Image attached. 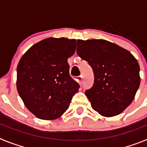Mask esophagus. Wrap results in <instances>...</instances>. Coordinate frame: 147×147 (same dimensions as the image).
I'll return each mask as SVG.
<instances>
[{
	"label": "esophagus",
	"mask_w": 147,
	"mask_h": 147,
	"mask_svg": "<svg viewBox=\"0 0 147 147\" xmlns=\"http://www.w3.org/2000/svg\"><path fill=\"white\" fill-rule=\"evenodd\" d=\"M82 79H83V76L82 75H80V76H78L77 77H76V81L78 82V83L79 84H80V85H82Z\"/></svg>",
	"instance_id": "obj_1"
}]
</instances>
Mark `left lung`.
I'll return each mask as SVG.
<instances>
[{
	"label": "left lung",
	"mask_w": 147,
	"mask_h": 147,
	"mask_svg": "<svg viewBox=\"0 0 147 147\" xmlns=\"http://www.w3.org/2000/svg\"><path fill=\"white\" fill-rule=\"evenodd\" d=\"M76 52L93 71V85L85 91L92 108L105 117L121 113L139 88L137 59L129 51L105 40H78Z\"/></svg>",
	"instance_id": "8db88e82"
}]
</instances>
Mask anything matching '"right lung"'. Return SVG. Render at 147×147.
I'll return each mask as SVG.
<instances>
[{
  "instance_id": "add662e5",
  "label": "right lung",
  "mask_w": 147,
  "mask_h": 147,
  "mask_svg": "<svg viewBox=\"0 0 147 147\" xmlns=\"http://www.w3.org/2000/svg\"><path fill=\"white\" fill-rule=\"evenodd\" d=\"M76 49L74 39L51 37L32 45L20 59L18 92L27 109L39 119L60 117L79 90L67 63Z\"/></svg>"
}]
</instances>
